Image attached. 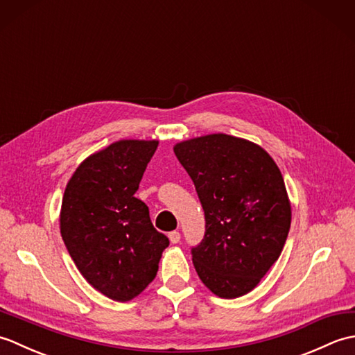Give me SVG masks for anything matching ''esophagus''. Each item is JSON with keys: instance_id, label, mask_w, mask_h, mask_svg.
I'll return each instance as SVG.
<instances>
[{"instance_id": "34e87169", "label": "esophagus", "mask_w": 355, "mask_h": 355, "mask_svg": "<svg viewBox=\"0 0 355 355\" xmlns=\"http://www.w3.org/2000/svg\"><path fill=\"white\" fill-rule=\"evenodd\" d=\"M180 239H182V235H180V232H171L169 233V241H171L172 244L180 243Z\"/></svg>"}]
</instances>
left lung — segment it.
I'll return each mask as SVG.
<instances>
[{"instance_id":"obj_1","label":"left lung","mask_w":355,"mask_h":355,"mask_svg":"<svg viewBox=\"0 0 355 355\" xmlns=\"http://www.w3.org/2000/svg\"><path fill=\"white\" fill-rule=\"evenodd\" d=\"M206 216L193 267L223 299L250 293L281 256L291 224L282 173L266 149L223 132L173 146Z\"/></svg>"}]
</instances>
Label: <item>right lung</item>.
Segmentation results:
<instances>
[{
	"label": "right lung",
	"mask_w": 355,
	"mask_h": 355,
	"mask_svg": "<svg viewBox=\"0 0 355 355\" xmlns=\"http://www.w3.org/2000/svg\"><path fill=\"white\" fill-rule=\"evenodd\" d=\"M158 140H119L87 157L67 183L59 224L71 259L105 296L128 302L154 281L169 239L135 198Z\"/></svg>",
	"instance_id": "obj_1"
}]
</instances>
